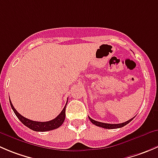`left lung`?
<instances>
[{"instance_id":"8db88e82","label":"left lung","mask_w":158,"mask_h":158,"mask_svg":"<svg viewBox=\"0 0 158 158\" xmlns=\"http://www.w3.org/2000/svg\"><path fill=\"white\" fill-rule=\"evenodd\" d=\"M134 118H132V119L129 120L128 121L124 122V123H115L114 124V123H101V122H99V121H96V120H93V119H91V118L89 116V120L93 123V124L96 125V126H97V127H100L106 128V129H116V128L123 127L126 126L127 124H128V123H129L130 122H131V120L134 119Z\"/></svg>"}]
</instances>
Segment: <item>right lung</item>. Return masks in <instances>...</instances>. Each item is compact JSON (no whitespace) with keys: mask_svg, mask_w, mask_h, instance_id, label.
<instances>
[{"mask_svg":"<svg viewBox=\"0 0 158 158\" xmlns=\"http://www.w3.org/2000/svg\"><path fill=\"white\" fill-rule=\"evenodd\" d=\"M67 102H68V101H67ZM10 104L12 110H13L14 113H15L17 117L19 119L20 121H21L23 124L25 125L27 127L30 128L31 130H32V131H38V132H45V131H52V130L57 129L58 127H59L63 123L64 120H65V106H66L67 105V102L66 104H65V107L63 108V110H62V112L59 114V116H56V117L55 118V119H53V120H50V121H46V122L34 121V120H29V119H27V118L21 116L19 113H18V111L15 110L14 106L12 105L10 99Z\"/></svg>","mask_w":158,"mask_h":158,"instance_id":"add662e5","label":"right lung"}]
</instances>
